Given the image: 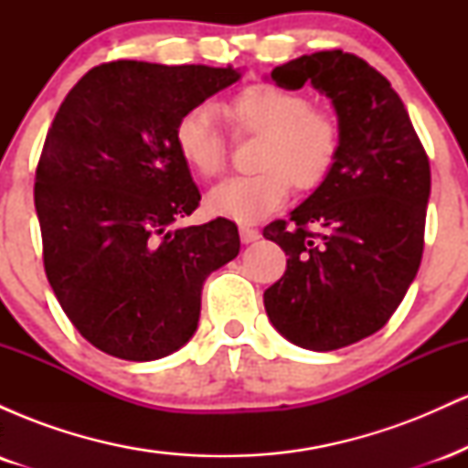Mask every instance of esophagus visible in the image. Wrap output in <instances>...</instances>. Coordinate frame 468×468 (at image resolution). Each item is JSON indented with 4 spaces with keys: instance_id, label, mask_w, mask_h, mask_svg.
<instances>
[{
    "instance_id": "34e87169",
    "label": "esophagus",
    "mask_w": 468,
    "mask_h": 468,
    "mask_svg": "<svg viewBox=\"0 0 468 468\" xmlns=\"http://www.w3.org/2000/svg\"><path fill=\"white\" fill-rule=\"evenodd\" d=\"M239 238H241V241H244V244H250V241L260 239L261 235H260V230H257V229L241 224V227H239Z\"/></svg>"
}]
</instances>
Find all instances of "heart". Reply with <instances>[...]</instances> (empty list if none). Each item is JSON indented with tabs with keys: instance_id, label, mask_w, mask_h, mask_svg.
<instances>
[{
	"instance_id": "obj_1",
	"label": "heart",
	"mask_w": 468,
	"mask_h": 468,
	"mask_svg": "<svg viewBox=\"0 0 468 468\" xmlns=\"http://www.w3.org/2000/svg\"><path fill=\"white\" fill-rule=\"evenodd\" d=\"M238 136H261L257 174L233 176L208 193L216 216L235 222H257L286 202L290 186L314 191L330 178L341 155V122L327 110L310 105L308 96L275 83L241 88L224 105ZM176 149L189 169L204 178L227 166L229 138L211 105L185 112L174 130Z\"/></svg>"
}]
</instances>
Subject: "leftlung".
<instances>
[{"label":"left lung","mask_w":468,"mask_h":468,"mask_svg":"<svg viewBox=\"0 0 468 468\" xmlns=\"http://www.w3.org/2000/svg\"><path fill=\"white\" fill-rule=\"evenodd\" d=\"M282 88L313 83L332 99L343 143L335 171L264 238L288 255L264 292L271 324L294 346L330 352L374 335L396 313L424 249L431 169L400 96L343 50L272 69Z\"/></svg>","instance_id":"obj_1"}]
</instances>
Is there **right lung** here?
Instances as JSON below:
<instances>
[{
    "mask_svg": "<svg viewBox=\"0 0 468 468\" xmlns=\"http://www.w3.org/2000/svg\"><path fill=\"white\" fill-rule=\"evenodd\" d=\"M233 66L110 61L69 90L35 176L44 268L63 313L101 352L155 361L193 336L204 279L235 260L227 218L174 229L200 204L178 118L235 83Z\"/></svg>",
    "mask_w": 468,
    "mask_h": 468,
    "instance_id": "right-lung-1",
    "label": "right lung"
}]
</instances>
